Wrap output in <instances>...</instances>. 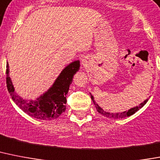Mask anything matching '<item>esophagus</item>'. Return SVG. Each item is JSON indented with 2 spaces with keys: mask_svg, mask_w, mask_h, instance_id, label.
<instances>
[{
  "mask_svg": "<svg viewBox=\"0 0 160 160\" xmlns=\"http://www.w3.org/2000/svg\"><path fill=\"white\" fill-rule=\"evenodd\" d=\"M81 64L84 66V67H85L87 64H88V62H87V60L85 59V58H84V59H82V62H81Z\"/></svg>",
  "mask_w": 160,
  "mask_h": 160,
  "instance_id": "obj_1",
  "label": "esophagus"
}]
</instances>
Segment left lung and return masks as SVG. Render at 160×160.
I'll return each instance as SVG.
<instances>
[{"label": "left lung", "instance_id": "8db88e82", "mask_svg": "<svg viewBox=\"0 0 160 160\" xmlns=\"http://www.w3.org/2000/svg\"><path fill=\"white\" fill-rule=\"evenodd\" d=\"M90 95H91V99L93 100V102L94 103V105H95L97 111H98L100 114H102V116H105L109 118H113V119H120V118H127V117L132 116V115H133L135 112H136L138 111L139 109H141V108L143 107L144 105H145L148 101L147 98V99H145L143 102H141V104H139L138 106H136V107L132 108L129 109L128 111H124L122 112H108L104 111L101 107H99V106L96 103L95 101H94V99H93V96L92 95L91 93H90Z\"/></svg>", "mask_w": 160, "mask_h": 160}]
</instances>
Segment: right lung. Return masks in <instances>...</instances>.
<instances>
[{
	"instance_id": "add662e5",
	"label": "right lung",
	"mask_w": 160,
	"mask_h": 160,
	"mask_svg": "<svg viewBox=\"0 0 160 160\" xmlns=\"http://www.w3.org/2000/svg\"><path fill=\"white\" fill-rule=\"evenodd\" d=\"M80 70V61H75L65 67L55 82L47 92L36 100L27 101L15 93L10 77L9 64L6 63V85L13 101L29 116L41 120H52L61 116L66 110L67 94L74 75Z\"/></svg>"
}]
</instances>
